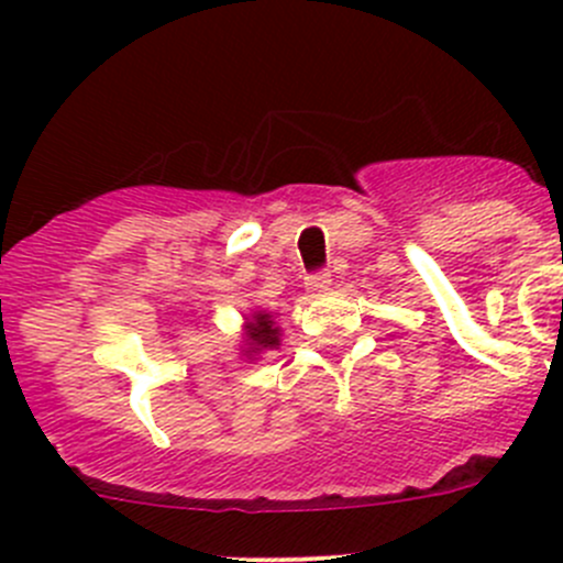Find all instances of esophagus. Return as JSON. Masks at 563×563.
I'll return each instance as SVG.
<instances>
[{"instance_id": "1", "label": "esophagus", "mask_w": 563, "mask_h": 563, "mask_svg": "<svg viewBox=\"0 0 563 563\" xmlns=\"http://www.w3.org/2000/svg\"><path fill=\"white\" fill-rule=\"evenodd\" d=\"M329 283H332V275H329L327 269L310 272V275L305 277V286H308V291H323V288H329Z\"/></svg>"}]
</instances>
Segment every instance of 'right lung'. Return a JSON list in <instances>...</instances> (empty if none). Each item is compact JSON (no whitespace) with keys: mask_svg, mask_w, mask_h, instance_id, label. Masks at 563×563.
Wrapping results in <instances>:
<instances>
[{"mask_svg":"<svg viewBox=\"0 0 563 563\" xmlns=\"http://www.w3.org/2000/svg\"><path fill=\"white\" fill-rule=\"evenodd\" d=\"M280 329L275 327V321H272L269 313H255L253 321H247V345L250 349L245 351L247 356H255L258 351L264 349H275V345H280Z\"/></svg>","mask_w":563,"mask_h":563,"instance_id":"obj_1","label":"right lung"}]
</instances>
